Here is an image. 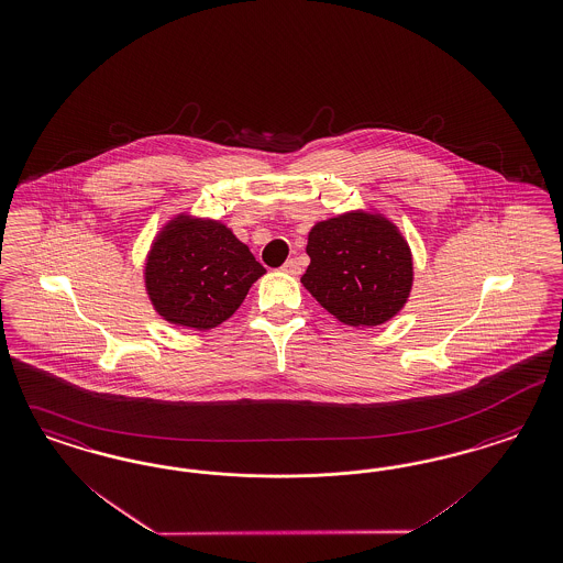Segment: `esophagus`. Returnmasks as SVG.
<instances>
[{
	"instance_id": "esophagus-1",
	"label": "esophagus",
	"mask_w": 563,
	"mask_h": 563,
	"mask_svg": "<svg viewBox=\"0 0 563 563\" xmlns=\"http://www.w3.org/2000/svg\"><path fill=\"white\" fill-rule=\"evenodd\" d=\"M282 272L290 273V275H298V273H300V265H298V261H296V258H290V261H286V263L282 265Z\"/></svg>"
}]
</instances>
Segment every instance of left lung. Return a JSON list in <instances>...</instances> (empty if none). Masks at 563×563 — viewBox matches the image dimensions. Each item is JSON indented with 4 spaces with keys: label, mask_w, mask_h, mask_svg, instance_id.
<instances>
[{
    "label": "left lung",
    "mask_w": 563,
    "mask_h": 563,
    "mask_svg": "<svg viewBox=\"0 0 563 563\" xmlns=\"http://www.w3.org/2000/svg\"><path fill=\"white\" fill-rule=\"evenodd\" d=\"M307 254L311 265L300 282L349 325H379L407 302L411 252L386 219L351 212L317 223Z\"/></svg>",
    "instance_id": "8db88e82"
}]
</instances>
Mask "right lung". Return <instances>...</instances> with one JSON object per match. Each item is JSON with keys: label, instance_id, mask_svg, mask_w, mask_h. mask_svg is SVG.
<instances>
[{"label": "right lung", "instance_id": "right-lung-1", "mask_svg": "<svg viewBox=\"0 0 563 563\" xmlns=\"http://www.w3.org/2000/svg\"><path fill=\"white\" fill-rule=\"evenodd\" d=\"M265 267L225 225L181 217L147 256L146 288L170 323L210 330L244 302Z\"/></svg>", "mask_w": 563, "mask_h": 563}]
</instances>
